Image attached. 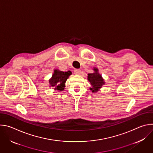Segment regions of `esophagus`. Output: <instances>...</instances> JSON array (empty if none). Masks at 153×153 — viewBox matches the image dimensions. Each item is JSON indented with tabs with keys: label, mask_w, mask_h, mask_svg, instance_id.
<instances>
[{
	"label": "esophagus",
	"mask_w": 153,
	"mask_h": 153,
	"mask_svg": "<svg viewBox=\"0 0 153 153\" xmlns=\"http://www.w3.org/2000/svg\"><path fill=\"white\" fill-rule=\"evenodd\" d=\"M74 73L75 74H80V73H81V70H79V69H77V70H74Z\"/></svg>",
	"instance_id": "esophagus-1"
}]
</instances>
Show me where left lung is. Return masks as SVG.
Returning a JSON list of instances; mask_svg holds the SVG:
<instances>
[{
    "label": "left lung",
    "instance_id": "8db88e82",
    "mask_svg": "<svg viewBox=\"0 0 153 153\" xmlns=\"http://www.w3.org/2000/svg\"><path fill=\"white\" fill-rule=\"evenodd\" d=\"M93 70L94 71V73L88 74V80L90 82L91 86L90 90L92 91L93 93H96L105 84V82L102 75L99 73L98 69L94 67Z\"/></svg>",
    "mask_w": 153,
    "mask_h": 153
}]
</instances>
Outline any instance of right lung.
Masks as SVG:
<instances>
[{"label":"right lung","mask_w":153,"mask_h":153,"mask_svg":"<svg viewBox=\"0 0 153 153\" xmlns=\"http://www.w3.org/2000/svg\"><path fill=\"white\" fill-rule=\"evenodd\" d=\"M71 74L70 71L63 72L59 70H54L51 78L49 80L50 86L54 87L55 90L63 91L65 87V82Z\"/></svg>","instance_id":"add662e5"}]
</instances>
